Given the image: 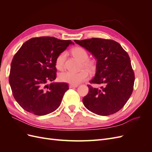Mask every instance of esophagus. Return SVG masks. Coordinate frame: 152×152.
I'll return each mask as SVG.
<instances>
[{
    "mask_svg": "<svg viewBox=\"0 0 152 152\" xmlns=\"http://www.w3.org/2000/svg\"><path fill=\"white\" fill-rule=\"evenodd\" d=\"M78 85H73V84H70L69 85V87L70 88H75V87H77Z\"/></svg>",
    "mask_w": 152,
    "mask_h": 152,
    "instance_id": "1",
    "label": "esophagus"
}]
</instances>
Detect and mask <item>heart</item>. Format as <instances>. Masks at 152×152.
<instances>
[{
  "label": "heart",
  "mask_w": 152,
  "mask_h": 152,
  "mask_svg": "<svg viewBox=\"0 0 152 152\" xmlns=\"http://www.w3.org/2000/svg\"><path fill=\"white\" fill-rule=\"evenodd\" d=\"M72 54L76 58L82 62V65H83L84 67L89 69V70H92L94 68L93 63L87 60L89 57L88 54L84 49L80 47L75 48L72 50ZM66 56V53L63 52L59 54L57 56L56 61H55V66L58 70H62L64 68ZM88 77L89 73L86 70H81L78 72L66 71L61 73L58 76V79L63 82L77 85L86 80L88 79Z\"/></svg>",
  "instance_id": "obj_1"
}]
</instances>
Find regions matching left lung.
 <instances>
[{
    "label": "left lung",
    "mask_w": 152,
    "mask_h": 152,
    "mask_svg": "<svg viewBox=\"0 0 152 152\" xmlns=\"http://www.w3.org/2000/svg\"><path fill=\"white\" fill-rule=\"evenodd\" d=\"M96 59V72L90 80L100 88L88 85L89 93L82 99L85 107L99 115L107 116L119 111L132 93L134 73L130 58L120 44L99 38L77 40Z\"/></svg>",
    "instance_id": "left-lung-1"
}]
</instances>
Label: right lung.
<instances>
[{
    "label": "right lung",
    "instance_id": "right-lung-1",
    "mask_svg": "<svg viewBox=\"0 0 152 152\" xmlns=\"http://www.w3.org/2000/svg\"><path fill=\"white\" fill-rule=\"evenodd\" d=\"M70 44L74 43L41 37L27 40L18 50L11 64L9 81L14 98L22 108L45 115L59 107L69 88L65 82H53L56 78L55 61Z\"/></svg>",
    "mask_w": 152,
    "mask_h": 152
}]
</instances>
